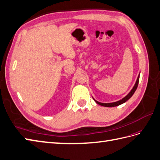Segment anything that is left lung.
Wrapping results in <instances>:
<instances>
[{"mask_svg":"<svg viewBox=\"0 0 160 160\" xmlns=\"http://www.w3.org/2000/svg\"><path fill=\"white\" fill-rule=\"evenodd\" d=\"M139 77H140V74L139 75L137 78V79H136V83L134 84V86L133 87V88L132 89V90L129 92V93L127 96H126L125 97H124L123 98H122V100H120L119 101H117V102H111V103H102V102H98V101L96 100L95 99H93L95 100V102L98 104L100 105H101V106H103V107H117V106H119V105L122 104L124 102H126L127 100H129L131 97L132 96V95L134 94V93L135 92L136 88H137L138 87V82H139Z\"/></svg>","mask_w":160,"mask_h":160,"instance_id":"1","label":"left lung"}]
</instances>
